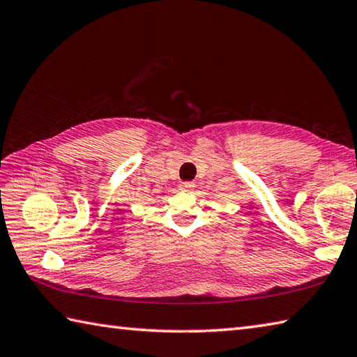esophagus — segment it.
Segmentation results:
<instances>
[{
	"instance_id": "1",
	"label": "esophagus",
	"mask_w": 357,
	"mask_h": 357,
	"mask_svg": "<svg viewBox=\"0 0 357 357\" xmlns=\"http://www.w3.org/2000/svg\"><path fill=\"white\" fill-rule=\"evenodd\" d=\"M193 187H195V184L190 183V181H187V183H181L179 189H181V190H184V192H189V190H192V189H193Z\"/></svg>"
}]
</instances>
